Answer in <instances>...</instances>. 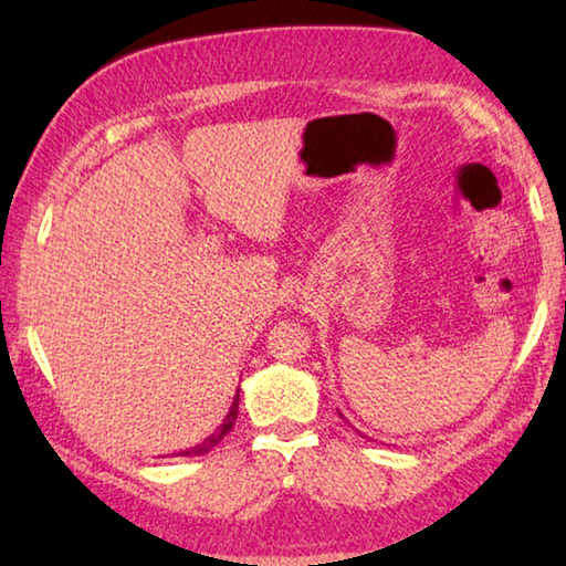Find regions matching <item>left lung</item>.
Segmentation results:
<instances>
[{
  "instance_id": "1",
  "label": "left lung",
  "mask_w": 566,
  "mask_h": 566,
  "mask_svg": "<svg viewBox=\"0 0 566 566\" xmlns=\"http://www.w3.org/2000/svg\"><path fill=\"white\" fill-rule=\"evenodd\" d=\"M339 417H342V415H339ZM342 419H344V417H342ZM359 434H361V432H359Z\"/></svg>"
}]
</instances>
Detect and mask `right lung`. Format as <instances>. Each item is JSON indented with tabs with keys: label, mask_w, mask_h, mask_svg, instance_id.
Instances as JSON below:
<instances>
[{
	"label": "right lung",
	"mask_w": 566,
	"mask_h": 566,
	"mask_svg": "<svg viewBox=\"0 0 566 566\" xmlns=\"http://www.w3.org/2000/svg\"><path fill=\"white\" fill-rule=\"evenodd\" d=\"M237 411H239V389H237V395H234V399H232V407H229V411H227V417L222 419V424H219L212 434H209L205 442H199V444H195V447H189V449H185V452H179V457H199V454H207V452H212V449L222 442V439L232 432V427H234V421H237Z\"/></svg>",
	"instance_id": "obj_1"
}]
</instances>
